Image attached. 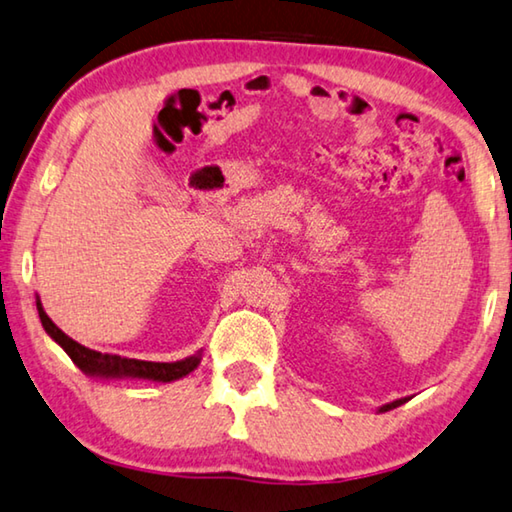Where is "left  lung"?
I'll return each instance as SVG.
<instances>
[{
    "label": "left lung",
    "mask_w": 512,
    "mask_h": 512,
    "mask_svg": "<svg viewBox=\"0 0 512 512\" xmlns=\"http://www.w3.org/2000/svg\"><path fill=\"white\" fill-rule=\"evenodd\" d=\"M406 401H408V397H401V399H397V401H390V404H385V406L379 408V413H388V410L397 408V406H401V404H406Z\"/></svg>",
    "instance_id": "obj_1"
}]
</instances>
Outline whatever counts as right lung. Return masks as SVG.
Instances as JSON below:
<instances>
[{"label":"right lung","instance_id":"add662e5","mask_svg":"<svg viewBox=\"0 0 512 512\" xmlns=\"http://www.w3.org/2000/svg\"><path fill=\"white\" fill-rule=\"evenodd\" d=\"M40 322H43V329L47 331L49 338H52L58 347H63L67 356L72 358V363L79 367L83 374L95 376V379L113 381V379H147L156 383H172L179 381L183 376L197 370L201 363V351L192 354L177 363H152V360H136V358H122L113 354H102V351L88 349L79 345L77 340H72L70 335H65L58 326L49 320L45 313L40 299L36 301Z\"/></svg>","mask_w":512,"mask_h":512}]
</instances>
